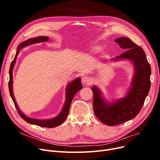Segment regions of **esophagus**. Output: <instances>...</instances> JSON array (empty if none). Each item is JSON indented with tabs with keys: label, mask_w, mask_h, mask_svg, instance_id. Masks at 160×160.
I'll return each instance as SVG.
<instances>
[{
	"label": "esophagus",
	"mask_w": 160,
	"mask_h": 160,
	"mask_svg": "<svg viewBox=\"0 0 160 160\" xmlns=\"http://www.w3.org/2000/svg\"><path fill=\"white\" fill-rule=\"evenodd\" d=\"M82 82L83 84H84L85 86H88V85L91 84V78L88 77V76H86V77H83V78L82 80Z\"/></svg>",
	"instance_id": "esophagus-1"
}]
</instances>
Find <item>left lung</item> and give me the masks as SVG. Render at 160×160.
Listing matches in <instances>:
<instances>
[{
  "label": "left lung",
  "instance_id": "left-lung-1",
  "mask_svg": "<svg viewBox=\"0 0 160 160\" xmlns=\"http://www.w3.org/2000/svg\"><path fill=\"white\" fill-rule=\"evenodd\" d=\"M115 41L126 51L113 60H131L135 74L127 95L112 104L105 101L97 87L91 88L94 113L100 121L108 126L118 125L134 118L141 111L150 88L151 68L142 48L127 38L120 37Z\"/></svg>",
  "mask_w": 160,
  "mask_h": 160
}]
</instances>
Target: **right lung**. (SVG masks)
I'll list each match as a JSON object with an SVG mask.
<instances>
[{"mask_svg":"<svg viewBox=\"0 0 160 160\" xmlns=\"http://www.w3.org/2000/svg\"><path fill=\"white\" fill-rule=\"evenodd\" d=\"M48 40V37L39 36L36 38H31L27 41H24L22 42L21 44H19V45L18 47V49H17V52H16L15 56L10 65V71H9L10 80H9V83H8V87H9L10 96L13 100L16 109L18 110V113L25 121L30 123V124H32L39 126V127H41L54 128V127H58V126H59V125H60L61 124H62L64 122V121L66 119L67 115H68L69 112L71 104L73 97H74L75 94L77 93L78 91H80V89H82V83H81L80 78H78L77 79L74 80L70 83H69L68 86H67V89H66L65 102V104L63 106V108L62 109V112H60V113L59 114L58 116H56V117H54V118L51 119H48V120H40V119H33V118H30V117H28L24 114H23L19 109L18 106L16 103V101L14 98V96H13V88H12V85H13L12 72H13V67L15 63L16 58L19 54V50L21 48H22L23 47H27L28 45L34 44V43H41V42H46Z\"/></svg>","mask_w":160,"mask_h":160,"instance_id":"right-lung-1","label":"right lung"}]
</instances>
